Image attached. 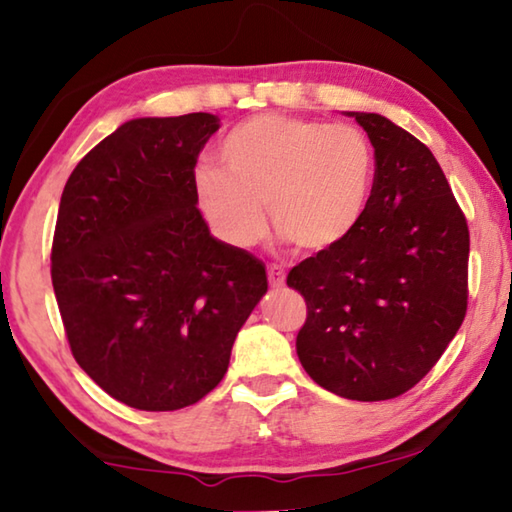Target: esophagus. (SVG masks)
Segmentation results:
<instances>
[{"label":"esophagus","mask_w":512,"mask_h":512,"mask_svg":"<svg viewBox=\"0 0 512 512\" xmlns=\"http://www.w3.org/2000/svg\"><path fill=\"white\" fill-rule=\"evenodd\" d=\"M267 281H270L272 288H281L286 283V270L277 263L267 265Z\"/></svg>","instance_id":"1"}]
</instances>
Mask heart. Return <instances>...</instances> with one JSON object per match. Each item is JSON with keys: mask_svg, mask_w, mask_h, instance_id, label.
Wrapping results in <instances>:
<instances>
[{"mask_svg": "<svg viewBox=\"0 0 512 512\" xmlns=\"http://www.w3.org/2000/svg\"><path fill=\"white\" fill-rule=\"evenodd\" d=\"M224 169L199 164L196 201L226 242L261 240L265 212L300 251H325L348 238L371 199L375 155L355 125L286 114L254 116L219 148Z\"/></svg>", "mask_w": 512, "mask_h": 512, "instance_id": "1", "label": "heart"}]
</instances>
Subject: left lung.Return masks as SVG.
Segmentation results:
<instances>
[{"mask_svg": "<svg viewBox=\"0 0 512 512\" xmlns=\"http://www.w3.org/2000/svg\"><path fill=\"white\" fill-rule=\"evenodd\" d=\"M375 148L371 199L341 245L286 283L306 302L297 357L322 389L389 400L428 375L467 313L469 229L426 144L380 114L352 112Z\"/></svg>", "mask_w": 512, "mask_h": 512, "instance_id": "left-lung-1", "label": "left lung"}]
</instances>
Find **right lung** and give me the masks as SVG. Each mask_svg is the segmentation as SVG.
<instances>
[{"instance_id": "1", "label": "right lung", "mask_w": 512, "mask_h": 512, "mask_svg": "<svg viewBox=\"0 0 512 512\" xmlns=\"http://www.w3.org/2000/svg\"><path fill=\"white\" fill-rule=\"evenodd\" d=\"M217 128L203 112L123 123L61 194L50 258L70 352L135 410L208 396L267 290L263 263L212 238L196 208L194 167Z\"/></svg>"}]
</instances>
